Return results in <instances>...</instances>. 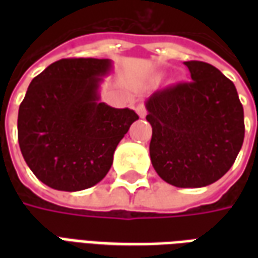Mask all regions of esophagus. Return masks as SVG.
<instances>
[{"mask_svg": "<svg viewBox=\"0 0 258 258\" xmlns=\"http://www.w3.org/2000/svg\"><path fill=\"white\" fill-rule=\"evenodd\" d=\"M135 110H137V113H138V116H140V117H145L146 116V107H145V105H144V103H140V105H138V106H137V109H135Z\"/></svg>", "mask_w": 258, "mask_h": 258, "instance_id": "1", "label": "esophagus"}]
</instances>
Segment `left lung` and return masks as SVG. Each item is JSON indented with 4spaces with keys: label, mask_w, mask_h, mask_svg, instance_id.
<instances>
[{
    "label": "left lung",
    "mask_w": 258,
    "mask_h": 258,
    "mask_svg": "<svg viewBox=\"0 0 258 258\" xmlns=\"http://www.w3.org/2000/svg\"><path fill=\"white\" fill-rule=\"evenodd\" d=\"M189 83L146 99L152 166L178 188H202L232 167L244 138L243 106L235 85L214 66L189 60Z\"/></svg>",
    "instance_id": "left-lung-1"
}]
</instances>
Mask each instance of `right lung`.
I'll return each mask as SVG.
<instances>
[{
    "label": "right lung",
    "mask_w": 258,
    "mask_h": 258,
    "mask_svg": "<svg viewBox=\"0 0 258 258\" xmlns=\"http://www.w3.org/2000/svg\"><path fill=\"white\" fill-rule=\"evenodd\" d=\"M110 59H60L31 80L18 114V140L41 182L76 192L105 178L138 114L99 102Z\"/></svg>",
    "instance_id": "1"
}]
</instances>
